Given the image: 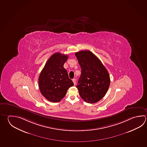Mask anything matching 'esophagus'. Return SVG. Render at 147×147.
<instances>
[{"label": "esophagus", "mask_w": 147, "mask_h": 147, "mask_svg": "<svg viewBox=\"0 0 147 147\" xmlns=\"http://www.w3.org/2000/svg\"><path fill=\"white\" fill-rule=\"evenodd\" d=\"M72 81L73 82V83H74V85H75V84H76V79H75V78L73 79V80H72Z\"/></svg>", "instance_id": "34e87169"}]
</instances>
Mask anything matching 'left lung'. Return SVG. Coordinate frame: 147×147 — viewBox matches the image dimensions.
I'll return each instance as SVG.
<instances>
[{
    "mask_svg": "<svg viewBox=\"0 0 147 147\" xmlns=\"http://www.w3.org/2000/svg\"><path fill=\"white\" fill-rule=\"evenodd\" d=\"M75 55L81 67V75L76 86L79 94L86 102H97L108 90L110 84L108 72L91 51H80Z\"/></svg>",
    "mask_w": 147,
    "mask_h": 147,
    "instance_id": "1",
    "label": "left lung"
}]
</instances>
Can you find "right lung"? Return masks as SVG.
Returning <instances> with one entry per match:
<instances>
[{"instance_id": "1", "label": "right lung", "mask_w": 147, "mask_h": 147, "mask_svg": "<svg viewBox=\"0 0 147 147\" xmlns=\"http://www.w3.org/2000/svg\"><path fill=\"white\" fill-rule=\"evenodd\" d=\"M67 59V55L59 53H54L48 60L40 74L39 90L49 101L59 102L67 94L68 89L74 85L63 67Z\"/></svg>"}]
</instances>
